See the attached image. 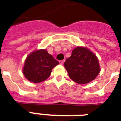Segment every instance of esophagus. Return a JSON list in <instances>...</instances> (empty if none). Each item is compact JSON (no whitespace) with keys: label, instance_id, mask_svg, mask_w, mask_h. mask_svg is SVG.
Returning a JSON list of instances; mask_svg holds the SVG:
<instances>
[{"label":"esophagus","instance_id":"34e87169","mask_svg":"<svg viewBox=\"0 0 121 121\" xmlns=\"http://www.w3.org/2000/svg\"><path fill=\"white\" fill-rule=\"evenodd\" d=\"M64 62V60H60V61H59L60 64H61V65H62V64H63Z\"/></svg>","mask_w":121,"mask_h":121}]
</instances>
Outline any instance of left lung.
I'll return each instance as SVG.
<instances>
[{"instance_id": "left-lung-1", "label": "left lung", "mask_w": 121, "mask_h": 121, "mask_svg": "<svg viewBox=\"0 0 121 121\" xmlns=\"http://www.w3.org/2000/svg\"><path fill=\"white\" fill-rule=\"evenodd\" d=\"M64 65L69 78L78 84L93 81L100 72L99 60L94 54L85 47H76Z\"/></svg>"}]
</instances>
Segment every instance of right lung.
<instances>
[{"mask_svg": "<svg viewBox=\"0 0 121 121\" xmlns=\"http://www.w3.org/2000/svg\"><path fill=\"white\" fill-rule=\"evenodd\" d=\"M59 64L45 49L36 50L27 57L23 74L29 81L35 83H40L50 76L52 69Z\"/></svg>", "mask_w": 121, "mask_h": 121, "instance_id": "obj_1", "label": "right lung"}]
</instances>
